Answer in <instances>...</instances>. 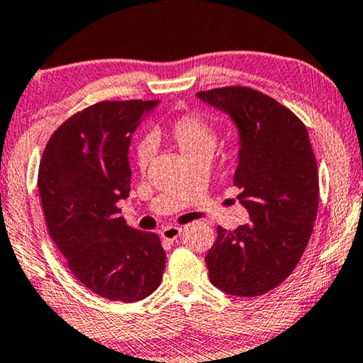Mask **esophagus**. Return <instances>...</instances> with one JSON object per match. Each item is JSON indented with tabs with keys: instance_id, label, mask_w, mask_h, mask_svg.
Here are the masks:
<instances>
[{
	"instance_id": "1",
	"label": "esophagus",
	"mask_w": 363,
	"mask_h": 363,
	"mask_svg": "<svg viewBox=\"0 0 363 363\" xmlns=\"http://www.w3.org/2000/svg\"><path fill=\"white\" fill-rule=\"evenodd\" d=\"M181 232H182L181 227L169 225V227L162 228V230H161V237L164 238L166 242H176V240L181 237Z\"/></svg>"
}]
</instances>
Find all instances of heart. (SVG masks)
<instances>
[{
    "mask_svg": "<svg viewBox=\"0 0 363 363\" xmlns=\"http://www.w3.org/2000/svg\"><path fill=\"white\" fill-rule=\"evenodd\" d=\"M151 141H167L172 147L181 152L186 161L197 157H211L217 147L218 133L216 125L206 116L197 113L182 115L172 121L167 128H155L151 133ZM152 147L147 143H141L136 150V164L145 171L150 164Z\"/></svg>",
    "mask_w": 363,
    "mask_h": 363,
    "instance_id": "heart-1",
    "label": "heart"
}]
</instances>
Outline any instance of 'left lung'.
<instances>
[{"instance_id":"1","label":"left lung","mask_w":363,"mask_h":363,"mask_svg":"<svg viewBox=\"0 0 363 363\" xmlns=\"http://www.w3.org/2000/svg\"><path fill=\"white\" fill-rule=\"evenodd\" d=\"M238 130L233 186L252 222L217 228L206 263L223 293L253 298L281 284L299 263L319 206L318 162L308 130L289 108L248 86L199 91Z\"/></svg>"}]
</instances>
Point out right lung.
<instances>
[{"label":"right lung","instance_id":"right-lung-1","mask_svg":"<svg viewBox=\"0 0 363 363\" xmlns=\"http://www.w3.org/2000/svg\"><path fill=\"white\" fill-rule=\"evenodd\" d=\"M160 100L100 101L64 121L45 146L38 186L50 238L75 278L110 301L155 293L166 253L160 237L130 227L131 135Z\"/></svg>","mask_w":363,"mask_h":363}]
</instances>
